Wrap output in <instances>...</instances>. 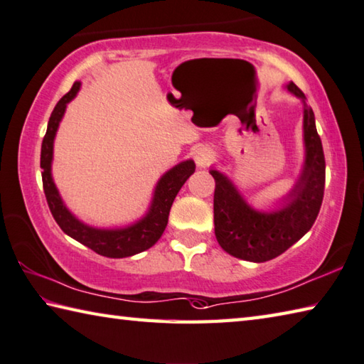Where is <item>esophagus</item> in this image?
<instances>
[{
    "mask_svg": "<svg viewBox=\"0 0 364 364\" xmlns=\"http://www.w3.org/2000/svg\"><path fill=\"white\" fill-rule=\"evenodd\" d=\"M195 161L200 168H205L212 161V155L208 149H198L195 152Z\"/></svg>",
    "mask_w": 364,
    "mask_h": 364,
    "instance_id": "34e87169",
    "label": "esophagus"
}]
</instances>
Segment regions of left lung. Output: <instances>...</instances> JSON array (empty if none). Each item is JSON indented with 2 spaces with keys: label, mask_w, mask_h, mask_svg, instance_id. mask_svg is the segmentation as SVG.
I'll return each instance as SVG.
<instances>
[{
  "label": "left lung",
  "mask_w": 364,
  "mask_h": 364,
  "mask_svg": "<svg viewBox=\"0 0 364 364\" xmlns=\"http://www.w3.org/2000/svg\"><path fill=\"white\" fill-rule=\"evenodd\" d=\"M287 87L296 97L306 98L293 82ZM304 142L303 174L284 200V208L272 214L250 209L235 185L218 171H210L215 179V237L230 255L255 263L269 262L289 250L312 228L325 193V155L311 106L304 107Z\"/></svg>",
  "instance_id": "8db88e82"
}]
</instances>
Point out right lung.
<instances>
[{
  "label": "right lung",
  "mask_w": 364,
  "mask_h": 364,
  "mask_svg": "<svg viewBox=\"0 0 364 364\" xmlns=\"http://www.w3.org/2000/svg\"><path fill=\"white\" fill-rule=\"evenodd\" d=\"M80 82H75L63 98H61L57 106L52 111L47 125V132L41 146V168H43V187L46 193L47 204L55 218V222L63 230L68 236H71L75 241L87 245L88 249L97 252L98 255L107 258H125L136 255V253L144 252L152 247L161 237L164 228L168 225V215L171 205L176 195L179 193L185 181L195 173V163L188 160L176 168L168 171L164 174L159 185H156L155 196L152 205H150L149 214L133 226L125 230H97L90 228L84 223H80L77 218L73 217L70 210L65 208L63 201L57 191V187L52 181L50 164L53 154V138L57 133L58 123L63 117L66 105L70 102L75 93L79 92Z\"/></svg>",
  "instance_id": "add662e5"
}]
</instances>
